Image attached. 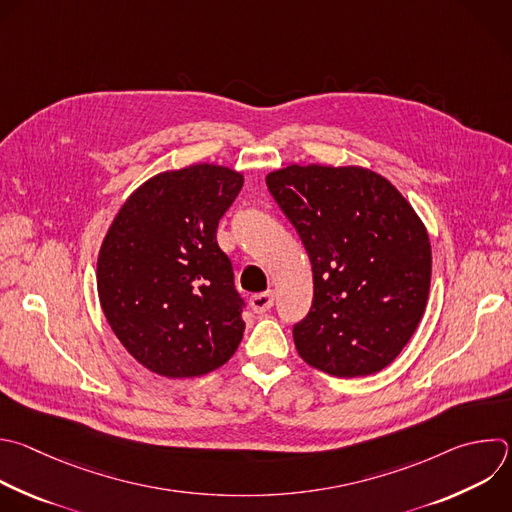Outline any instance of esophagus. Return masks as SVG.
Masks as SVG:
<instances>
[{
    "mask_svg": "<svg viewBox=\"0 0 512 512\" xmlns=\"http://www.w3.org/2000/svg\"><path fill=\"white\" fill-rule=\"evenodd\" d=\"M273 301H275V295L273 291H265V293H257L251 297V309L255 313H265L273 307Z\"/></svg>",
    "mask_w": 512,
    "mask_h": 512,
    "instance_id": "obj_1",
    "label": "esophagus"
}]
</instances>
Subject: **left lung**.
I'll list each match as a JSON object with an SVG mask.
<instances>
[{"mask_svg":"<svg viewBox=\"0 0 512 512\" xmlns=\"http://www.w3.org/2000/svg\"><path fill=\"white\" fill-rule=\"evenodd\" d=\"M313 269V303L293 327L297 354L337 378L392 364L430 295L428 231L382 175L364 166L289 164L265 177Z\"/></svg>","mask_w":512,"mask_h":512,"instance_id":"obj_1","label":"left lung"}]
</instances>
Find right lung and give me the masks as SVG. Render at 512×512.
Wrapping results in <instances>:
<instances>
[{
  "label": "right lung",
  "instance_id": "add662e5",
  "mask_svg": "<svg viewBox=\"0 0 512 512\" xmlns=\"http://www.w3.org/2000/svg\"><path fill=\"white\" fill-rule=\"evenodd\" d=\"M243 189L221 164L164 170L118 209L98 251L102 311L126 352L146 370L205 376L237 352L245 321L217 225Z\"/></svg>",
  "mask_w": 512,
  "mask_h": 512
}]
</instances>
